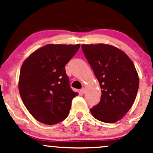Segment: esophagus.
Segmentation results:
<instances>
[{
    "label": "esophagus",
    "mask_w": 153,
    "mask_h": 153,
    "mask_svg": "<svg viewBox=\"0 0 153 153\" xmlns=\"http://www.w3.org/2000/svg\"><path fill=\"white\" fill-rule=\"evenodd\" d=\"M85 92H86V89H85V88L83 87L82 89H81V93H85Z\"/></svg>",
    "instance_id": "34e87169"
}]
</instances>
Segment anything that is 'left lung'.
<instances>
[{
    "mask_svg": "<svg viewBox=\"0 0 153 153\" xmlns=\"http://www.w3.org/2000/svg\"><path fill=\"white\" fill-rule=\"evenodd\" d=\"M81 48L101 89V101L90 109L92 116L104 123L118 121L136 98L139 78L133 62L109 44H82Z\"/></svg>",
    "mask_w": 153,
    "mask_h": 153,
    "instance_id": "8db88e82",
    "label": "left lung"
}]
</instances>
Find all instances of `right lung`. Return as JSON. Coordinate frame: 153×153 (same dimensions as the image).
<instances>
[{
    "label": "right lung",
    "mask_w": 153,
    "mask_h": 153,
    "mask_svg": "<svg viewBox=\"0 0 153 153\" xmlns=\"http://www.w3.org/2000/svg\"><path fill=\"white\" fill-rule=\"evenodd\" d=\"M80 44H47L32 52L23 63L18 89L29 113L45 124L65 119L73 98L78 95L69 86L65 65Z\"/></svg>",
    "instance_id": "1"
}]
</instances>
